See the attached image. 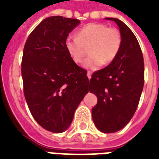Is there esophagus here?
Wrapping results in <instances>:
<instances>
[{
    "instance_id": "obj_1",
    "label": "esophagus",
    "mask_w": 159,
    "mask_h": 159,
    "mask_svg": "<svg viewBox=\"0 0 159 159\" xmlns=\"http://www.w3.org/2000/svg\"><path fill=\"white\" fill-rule=\"evenodd\" d=\"M92 72H91V71H88V72H87V77H88V78H89V79H91V78H92Z\"/></svg>"
}]
</instances>
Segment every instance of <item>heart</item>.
Here are the masks:
<instances>
[{"label": "heart", "mask_w": 159, "mask_h": 159, "mask_svg": "<svg viewBox=\"0 0 159 159\" xmlns=\"http://www.w3.org/2000/svg\"><path fill=\"white\" fill-rule=\"evenodd\" d=\"M122 45V36L119 30L103 23H88L77 31V37L67 36L65 48L75 63H82L86 48L89 46V56L84 67L97 69L102 64L108 65L117 57Z\"/></svg>", "instance_id": "1"}]
</instances>
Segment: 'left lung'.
<instances>
[{
  "label": "left lung",
  "instance_id": "8db88e82",
  "mask_svg": "<svg viewBox=\"0 0 159 159\" xmlns=\"http://www.w3.org/2000/svg\"><path fill=\"white\" fill-rule=\"evenodd\" d=\"M115 21L122 36L117 57L92 75L90 92L97 97L92 120L100 131L114 133L129 122L138 107L144 83V62L140 46L131 30L121 20Z\"/></svg>",
  "mask_w": 159,
  "mask_h": 159
}]
</instances>
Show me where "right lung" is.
I'll list each match as a JSON object with an SVG mask.
<instances>
[{"label": "right lung", "instance_id": "1", "mask_svg": "<svg viewBox=\"0 0 159 159\" xmlns=\"http://www.w3.org/2000/svg\"><path fill=\"white\" fill-rule=\"evenodd\" d=\"M79 20L51 16L29 35L21 62L24 95L37 123L53 133H62L88 89L87 71L67 53L65 39Z\"/></svg>", "mask_w": 159, "mask_h": 159}]
</instances>
